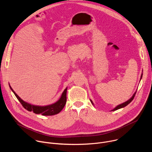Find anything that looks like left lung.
I'll return each mask as SVG.
<instances>
[{
	"label": "left lung",
	"mask_w": 152,
	"mask_h": 152,
	"mask_svg": "<svg viewBox=\"0 0 152 152\" xmlns=\"http://www.w3.org/2000/svg\"><path fill=\"white\" fill-rule=\"evenodd\" d=\"M142 74L141 75V78H142ZM140 79V80H141ZM136 93L137 92H135L134 94V95L132 96V97L129 100H128L127 101H126V102H124V103H123L122 104H119V105H118L117 106H116L114 110H112V111H116V110H119V109H120V108H122V107H125L126 106H127V104H129L130 103H131L132 100H133V99H134V97H135V94H136ZM91 102V103H92V104H93V102L91 101V100H90Z\"/></svg>",
	"instance_id": "1"
}]
</instances>
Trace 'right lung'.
<instances>
[{
    "instance_id": "right-lung-1",
    "label": "right lung",
    "mask_w": 152,
    "mask_h": 152,
    "mask_svg": "<svg viewBox=\"0 0 152 152\" xmlns=\"http://www.w3.org/2000/svg\"><path fill=\"white\" fill-rule=\"evenodd\" d=\"M10 87L11 90L12 91V92L14 93V94H15L17 99L21 103V104H22L23 107L25 108V109L28 111H30V112L33 111L35 114H40L42 115H53L57 114L61 111V110L63 109L65 104L66 103V101H67L66 94H67V88L65 89V90L62 94L61 98L58 102L50 105L45 106H39L32 105L29 103H28L24 102L23 100H21L18 96V95L13 91L10 85Z\"/></svg>"
}]
</instances>
